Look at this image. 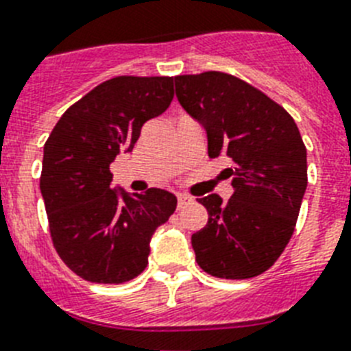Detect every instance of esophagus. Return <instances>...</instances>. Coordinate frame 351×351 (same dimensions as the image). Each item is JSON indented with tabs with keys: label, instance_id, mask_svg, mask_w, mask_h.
<instances>
[{
	"label": "esophagus",
	"instance_id": "34e87169",
	"mask_svg": "<svg viewBox=\"0 0 351 351\" xmlns=\"http://www.w3.org/2000/svg\"><path fill=\"white\" fill-rule=\"evenodd\" d=\"M189 200H191V198L187 197V195H178V197H176V204H178V208H184V206H186Z\"/></svg>",
	"mask_w": 351,
	"mask_h": 351
}]
</instances>
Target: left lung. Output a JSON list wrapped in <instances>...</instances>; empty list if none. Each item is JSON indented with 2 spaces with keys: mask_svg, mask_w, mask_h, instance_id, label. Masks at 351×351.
Returning a JSON list of instances; mask_svg holds the SVG:
<instances>
[{
  "mask_svg": "<svg viewBox=\"0 0 351 351\" xmlns=\"http://www.w3.org/2000/svg\"><path fill=\"white\" fill-rule=\"evenodd\" d=\"M184 111L206 131L208 156L231 160L233 195L198 198L208 224L193 233L198 266L219 278H251L275 264L293 234L308 186L306 147L282 107L231 74L175 78Z\"/></svg>",
  "mask_w": 351,
  "mask_h": 351,
  "instance_id": "8db88e82",
  "label": "left lung"
}]
</instances>
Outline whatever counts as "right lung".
Segmentation results:
<instances>
[{"instance_id": "right-lung-1", "label": "right lung", "mask_w": 351, "mask_h": 351, "mask_svg": "<svg viewBox=\"0 0 351 351\" xmlns=\"http://www.w3.org/2000/svg\"><path fill=\"white\" fill-rule=\"evenodd\" d=\"M169 76H117L58 120L43 147L40 189L52 244L78 277L121 284L147 266L149 242L175 213L173 193L112 186L111 164L134 147L142 125L169 107Z\"/></svg>"}]
</instances>
